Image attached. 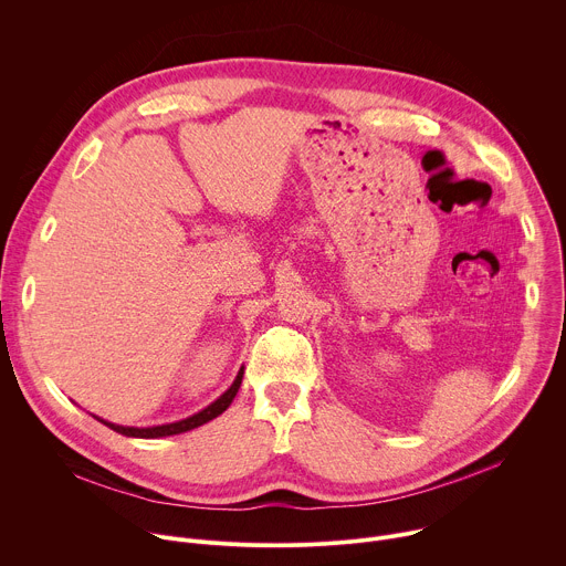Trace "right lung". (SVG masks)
<instances>
[{
    "instance_id": "add662e5",
    "label": "right lung",
    "mask_w": 566,
    "mask_h": 566,
    "mask_svg": "<svg viewBox=\"0 0 566 566\" xmlns=\"http://www.w3.org/2000/svg\"><path fill=\"white\" fill-rule=\"evenodd\" d=\"M241 378H244V367H241L232 380V385L214 400L210 402L208 408H203L201 412L188 417V419H181V421H175V423H164V426H151V428H132V426H116V423H109L101 417H96L101 423H105L107 428H112L114 432L118 434H125V437H134V439H160V437H172V434H181V432H188V430H195L212 419H217L221 412L228 410V406L232 402V398L237 396L239 391V385H241Z\"/></svg>"
}]
</instances>
